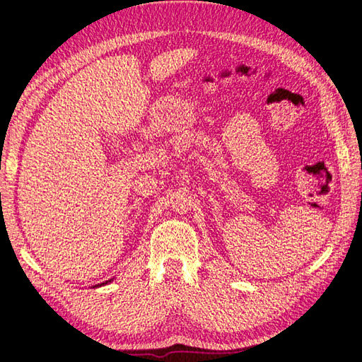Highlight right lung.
<instances>
[{
    "label": "right lung",
    "mask_w": 362,
    "mask_h": 362,
    "mask_svg": "<svg viewBox=\"0 0 362 362\" xmlns=\"http://www.w3.org/2000/svg\"><path fill=\"white\" fill-rule=\"evenodd\" d=\"M113 279H108V281H105V283H102V284H97V286H94V287H100V286H105V284H108V283H112Z\"/></svg>",
    "instance_id": "right-lung-1"
}]
</instances>
